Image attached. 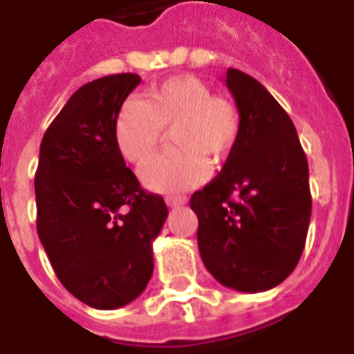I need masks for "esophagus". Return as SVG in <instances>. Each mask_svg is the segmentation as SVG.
<instances>
[{"label":"esophagus","instance_id":"esophagus-1","mask_svg":"<svg viewBox=\"0 0 354 354\" xmlns=\"http://www.w3.org/2000/svg\"><path fill=\"white\" fill-rule=\"evenodd\" d=\"M165 203H167V207L174 208V207H182V205H185V203H187V199H185V197H182V195H180V197H172V195H170V197H167V199H165Z\"/></svg>","mask_w":354,"mask_h":354}]
</instances>
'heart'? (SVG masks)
Returning <instances> with one entry per match:
<instances>
[{
    "label": "heart",
    "instance_id": "obj_1",
    "mask_svg": "<svg viewBox=\"0 0 354 354\" xmlns=\"http://www.w3.org/2000/svg\"><path fill=\"white\" fill-rule=\"evenodd\" d=\"M172 129L170 153L140 169L149 192L178 193L203 184L210 165L227 161L241 136V113L223 96H212L205 81L176 75L149 88L146 100L129 98L119 108L113 138L119 153L132 165L147 161Z\"/></svg>",
    "mask_w": 354,
    "mask_h": 354
}]
</instances>
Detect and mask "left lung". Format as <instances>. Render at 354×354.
Masks as SVG:
<instances>
[{"mask_svg":"<svg viewBox=\"0 0 354 354\" xmlns=\"http://www.w3.org/2000/svg\"><path fill=\"white\" fill-rule=\"evenodd\" d=\"M225 85L241 113L237 147L222 172L195 192L201 258L216 281L239 292L281 284L304 252L311 192L296 127L260 81L230 68Z\"/></svg>","mask_w":354,"mask_h":354,"instance_id":"obj_1","label":"left lung"}]
</instances>
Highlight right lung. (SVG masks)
Instances as JSON below:
<instances>
[{
  "instance_id": "add662e5",
  "label": "right lung",
  "mask_w": 354,
  "mask_h": 354,
  "mask_svg": "<svg viewBox=\"0 0 354 354\" xmlns=\"http://www.w3.org/2000/svg\"><path fill=\"white\" fill-rule=\"evenodd\" d=\"M140 81L117 73L77 88L39 147L37 235L58 281L94 309L123 307L146 290L153 241L169 216L113 138L117 111Z\"/></svg>"
}]
</instances>
